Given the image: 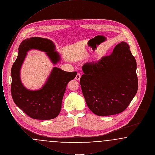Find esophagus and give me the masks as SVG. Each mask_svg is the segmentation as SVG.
Wrapping results in <instances>:
<instances>
[{"label":"esophagus","instance_id":"1","mask_svg":"<svg viewBox=\"0 0 155 155\" xmlns=\"http://www.w3.org/2000/svg\"><path fill=\"white\" fill-rule=\"evenodd\" d=\"M80 78H81V74H80V73H78V74H77L76 77H75V79L77 80H80Z\"/></svg>","mask_w":155,"mask_h":155}]
</instances>
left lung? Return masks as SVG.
<instances>
[{
    "label": "left lung",
    "instance_id": "obj_1",
    "mask_svg": "<svg viewBox=\"0 0 155 155\" xmlns=\"http://www.w3.org/2000/svg\"><path fill=\"white\" fill-rule=\"evenodd\" d=\"M136 70V60L125 42L117 45L110 55L84 64L80 82L89 109L99 116L125 110L137 92Z\"/></svg>",
    "mask_w": 155,
    "mask_h": 155
}]
</instances>
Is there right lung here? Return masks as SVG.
Wrapping results in <instances>:
<instances>
[{"label": "right lung", "instance_id": "right-lung-1", "mask_svg": "<svg viewBox=\"0 0 155 155\" xmlns=\"http://www.w3.org/2000/svg\"><path fill=\"white\" fill-rule=\"evenodd\" d=\"M32 49L45 52L54 65L61 60L55 45L50 39L32 37L24 40L11 70L12 98L15 104L31 118L44 120L56 118L61 109L67 85L77 73L67 72L54 67L41 88L34 91L26 88L21 80L20 70L27 52Z\"/></svg>", "mask_w": 155, "mask_h": 155}]
</instances>
